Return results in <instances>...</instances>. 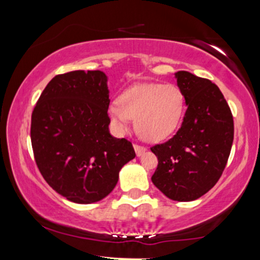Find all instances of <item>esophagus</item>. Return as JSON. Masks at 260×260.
<instances>
[{"label": "esophagus", "mask_w": 260, "mask_h": 260, "mask_svg": "<svg viewBox=\"0 0 260 260\" xmlns=\"http://www.w3.org/2000/svg\"><path fill=\"white\" fill-rule=\"evenodd\" d=\"M134 150H136L137 156H142V155L145 153V150H147V149H145L144 147H140V145H138V144H134Z\"/></svg>", "instance_id": "1"}]
</instances>
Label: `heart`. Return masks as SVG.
<instances>
[{"label": "heart", "mask_w": 260, "mask_h": 260, "mask_svg": "<svg viewBox=\"0 0 260 260\" xmlns=\"http://www.w3.org/2000/svg\"><path fill=\"white\" fill-rule=\"evenodd\" d=\"M183 110L184 96L177 85L142 83L126 89L120 101L110 104L107 116L116 132H126L132 120H136L140 138L156 143L177 129Z\"/></svg>", "instance_id": "1"}]
</instances>
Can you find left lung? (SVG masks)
<instances>
[{
    "mask_svg": "<svg viewBox=\"0 0 260 260\" xmlns=\"http://www.w3.org/2000/svg\"><path fill=\"white\" fill-rule=\"evenodd\" d=\"M177 85L187 110L177 133L151 148L157 168L151 181L168 198L190 202L215 186L234 142V118L217 85L209 79L178 71Z\"/></svg>",
    "mask_w": 260,
    "mask_h": 260,
    "instance_id": "obj_1",
    "label": "left lung"
}]
</instances>
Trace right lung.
I'll use <instances>...</instances> for the list:
<instances>
[{"mask_svg": "<svg viewBox=\"0 0 260 260\" xmlns=\"http://www.w3.org/2000/svg\"><path fill=\"white\" fill-rule=\"evenodd\" d=\"M107 77L101 71L58 74L41 92L31 115L35 162L58 194L78 204L112 192L132 143L110 134Z\"/></svg>", "mask_w": 260, "mask_h": 260, "instance_id": "1", "label": "right lung"}]
</instances>
